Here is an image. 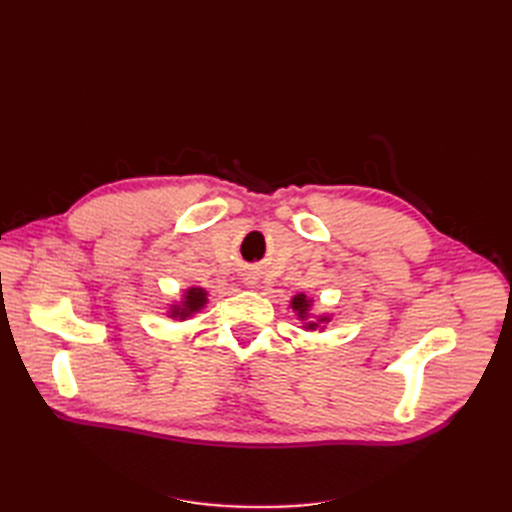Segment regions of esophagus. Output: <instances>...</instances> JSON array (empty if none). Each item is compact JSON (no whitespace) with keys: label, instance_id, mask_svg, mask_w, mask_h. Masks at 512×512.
Wrapping results in <instances>:
<instances>
[{"label":"esophagus","instance_id":"1","mask_svg":"<svg viewBox=\"0 0 512 512\" xmlns=\"http://www.w3.org/2000/svg\"><path fill=\"white\" fill-rule=\"evenodd\" d=\"M250 284H254V282H250Z\"/></svg>","mask_w":512,"mask_h":512}]
</instances>
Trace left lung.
Segmentation results:
<instances>
[{"label":"left lung","mask_w":512,"mask_h":512,"mask_svg":"<svg viewBox=\"0 0 512 512\" xmlns=\"http://www.w3.org/2000/svg\"><path fill=\"white\" fill-rule=\"evenodd\" d=\"M290 307L292 312L297 314V318L303 322V329L305 331H324V324L331 322V316L329 314H318L314 316V299L307 297V294H294V297L290 299Z\"/></svg>","instance_id":"left-lung-1"}]
</instances>
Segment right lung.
Here are the masks:
<instances>
[{
    "label": "right lung",
    "mask_w": 512,
    "mask_h": 512,
    "mask_svg": "<svg viewBox=\"0 0 512 512\" xmlns=\"http://www.w3.org/2000/svg\"><path fill=\"white\" fill-rule=\"evenodd\" d=\"M209 303V292L205 288H185L181 294V301H173V305H168V318H173L177 322H183L198 314L200 309Z\"/></svg>",
    "instance_id": "obj_1"
}]
</instances>
